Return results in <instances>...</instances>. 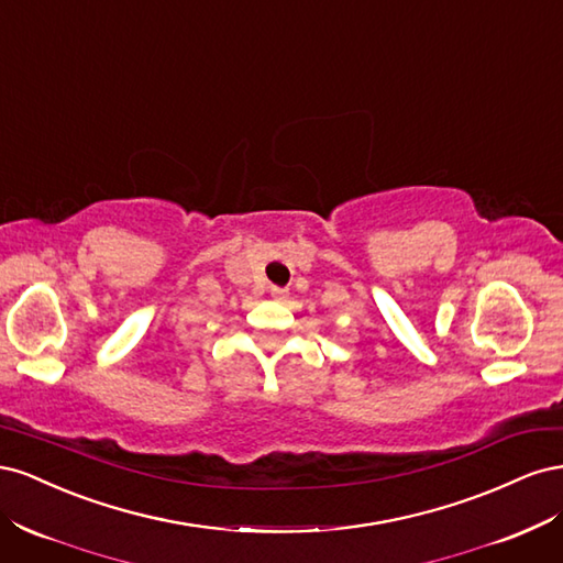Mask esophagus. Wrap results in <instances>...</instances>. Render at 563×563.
Here are the masks:
<instances>
[{
  "label": "esophagus",
  "instance_id": "esophagus-1",
  "mask_svg": "<svg viewBox=\"0 0 563 563\" xmlns=\"http://www.w3.org/2000/svg\"><path fill=\"white\" fill-rule=\"evenodd\" d=\"M269 294H272V298H275V300H286V296H288L286 288H279V286H272Z\"/></svg>",
  "mask_w": 563,
  "mask_h": 563
}]
</instances>
